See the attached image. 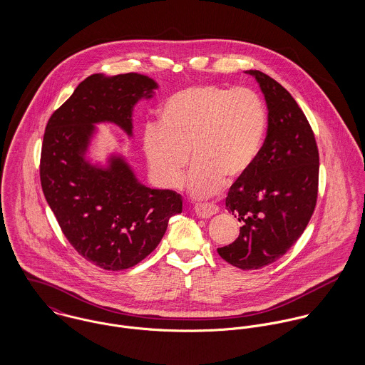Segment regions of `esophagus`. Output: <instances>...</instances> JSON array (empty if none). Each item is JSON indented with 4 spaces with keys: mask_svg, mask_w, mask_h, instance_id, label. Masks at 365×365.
Listing matches in <instances>:
<instances>
[{
    "mask_svg": "<svg viewBox=\"0 0 365 365\" xmlns=\"http://www.w3.org/2000/svg\"><path fill=\"white\" fill-rule=\"evenodd\" d=\"M194 210H195V215L200 217H210L219 212V208L212 204H197L194 207Z\"/></svg>",
    "mask_w": 365,
    "mask_h": 365,
    "instance_id": "34e87169",
    "label": "esophagus"
}]
</instances>
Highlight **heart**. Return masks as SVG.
<instances>
[{"instance_id":"obj_1","label":"heart","mask_w":365,"mask_h":365,"mask_svg":"<svg viewBox=\"0 0 365 365\" xmlns=\"http://www.w3.org/2000/svg\"><path fill=\"white\" fill-rule=\"evenodd\" d=\"M265 132L267 112L256 91L204 84L168 97L158 128L149 126L143 140L152 171L168 188L180 185L191 155L188 190L202 198L250 173Z\"/></svg>"}]
</instances>
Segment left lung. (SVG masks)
<instances>
[{"label":"left lung","mask_w":365,"mask_h":365,"mask_svg":"<svg viewBox=\"0 0 365 365\" xmlns=\"http://www.w3.org/2000/svg\"><path fill=\"white\" fill-rule=\"evenodd\" d=\"M264 94L268 129L260 156L233 182L226 209L242 223L239 237L217 249L242 269L281 259L308 226L317 198L319 152L312 128L292 96L274 78L249 70Z\"/></svg>","instance_id":"obj_1"}]
</instances>
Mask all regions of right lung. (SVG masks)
<instances>
[{
    "mask_svg": "<svg viewBox=\"0 0 365 365\" xmlns=\"http://www.w3.org/2000/svg\"><path fill=\"white\" fill-rule=\"evenodd\" d=\"M157 83L143 74H93L53 112L42 143L41 184L61 232L80 256L110 271L130 268L160 243L182 198L143 185L125 157L106 164L87 157L97 123L133 135L132 112Z\"/></svg>",
    "mask_w": 365,
    "mask_h": 365,
    "instance_id": "1",
    "label": "right lung"
}]
</instances>
